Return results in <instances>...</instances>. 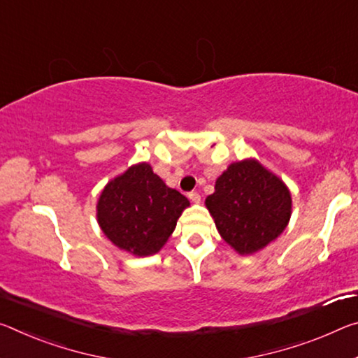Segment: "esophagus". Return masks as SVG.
Masks as SVG:
<instances>
[{
  "mask_svg": "<svg viewBox=\"0 0 358 358\" xmlns=\"http://www.w3.org/2000/svg\"><path fill=\"white\" fill-rule=\"evenodd\" d=\"M188 197H189V201L194 202V203H199L201 202V194H199V192L192 191V192H189Z\"/></svg>",
  "mask_w": 358,
  "mask_h": 358,
  "instance_id": "1",
  "label": "esophagus"
}]
</instances>
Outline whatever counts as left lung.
I'll return each mask as SVG.
<instances>
[{
    "instance_id": "left-lung-1",
    "label": "left lung",
    "mask_w": 358,
    "mask_h": 358,
    "mask_svg": "<svg viewBox=\"0 0 358 358\" xmlns=\"http://www.w3.org/2000/svg\"><path fill=\"white\" fill-rule=\"evenodd\" d=\"M206 207L223 241L239 255H252L285 231L292 194L275 173L250 157L232 162L220 175Z\"/></svg>"
}]
</instances>
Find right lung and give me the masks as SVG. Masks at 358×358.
Instances as JSON below:
<instances>
[{"instance_id":"add662e5","label":"right lung","mask_w":358,"mask_h":358,"mask_svg":"<svg viewBox=\"0 0 358 358\" xmlns=\"http://www.w3.org/2000/svg\"><path fill=\"white\" fill-rule=\"evenodd\" d=\"M189 201L169 188L148 162L130 166L106 183L97 202V221L106 239L135 257L166 245Z\"/></svg>"}]
</instances>
